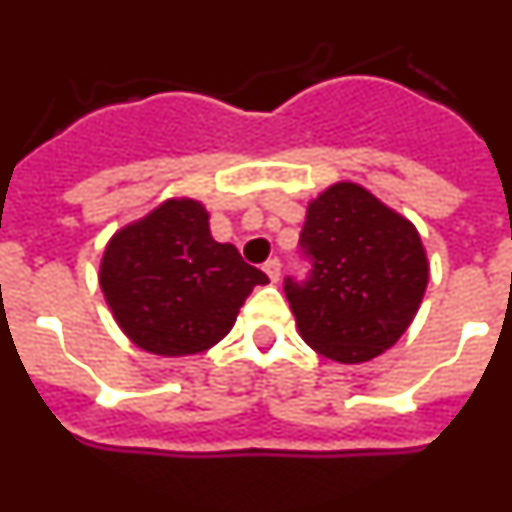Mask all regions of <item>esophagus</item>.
<instances>
[{"instance_id": "1", "label": "esophagus", "mask_w": 512, "mask_h": 512, "mask_svg": "<svg viewBox=\"0 0 512 512\" xmlns=\"http://www.w3.org/2000/svg\"><path fill=\"white\" fill-rule=\"evenodd\" d=\"M264 271H266V277H269L271 282H279V274H282V264H279V259H269L264 264Z\"/></svg>"}]
</instances>
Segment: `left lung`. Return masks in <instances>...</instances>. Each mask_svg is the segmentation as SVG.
I'll return each instance as SVG.
<instances>
[{
	"label": "left lung",
	"mask_w": 512,
	"mask_h": 512,
	"mask_svg": "<svg viewBox=\"0 0 512 512\" xmlns=\"http://www.w3.org/2000/svg\"><path fill=\"white\" fill-rule=\"evenodd\" d=\"M300 243L312 277L287 279L284 292L307 346L338 364H364L395 346L431 277L408 217L361 184L336 182L307 202Z\"/></svg>",
	"instance_id": "1"
}]
</instances>
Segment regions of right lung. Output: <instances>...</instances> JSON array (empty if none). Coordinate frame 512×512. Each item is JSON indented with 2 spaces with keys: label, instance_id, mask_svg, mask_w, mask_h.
Here are the masks:
<instances>
[{
  "label": "right lung",
  "instance_id": "right-lung-1",
  "mask_svg": "<svg viewBox=\"0 0 512 512\" xmlns=\"http://www.w3.org/2000/svg\"><path fill=\"white\" fill-rule=\"evenodd\" d=\"M256 284L269 277L212 238L210 212L194 197H169L122 225L99 261L117 328L133 346L169 359L223 341Z\"/></svg>",
  "mask_w": 512,
  "mask_h": 512
}]
</instances>
